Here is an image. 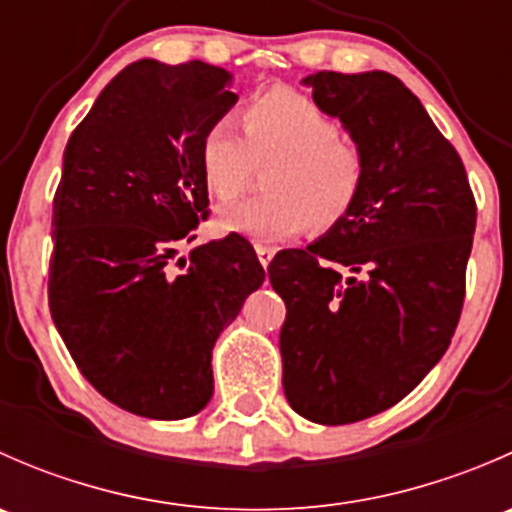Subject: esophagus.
<instances>
[{
  "mask_svg": "<svg viewBox=\"0 0 512 512\" xmlns=\"http://www.w3.org/2000/svg\"><path fill=\"white\" fill-rule=\"evenodd\" d=\"M257 260H260L262 267H267L272 262V257H275V247H267V245H257Z\"/></svg>",
  "mask_w": 512,
  "mask_h": 512,
  "instance_id": "34e87169",
  "label": "esophagus"
}]
</instances>
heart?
<instances>
[{"label": "heart", "mask_w": 512, "mask_h": 512, "mask_svg": "<svg viewBox=\"0 0 512 512\" xmlns=\"http://www.w3.org/2000/svg\"><path fill=\"white\" fill-rule=\"evenodd\" d=\"M245 136L230 116H220L200 138V173L218 203L245 193L255 163H275L265 175V198L218 215L223 232L280 245L314 220L342 223L364 188V158L342 138L339 123L312 98L289 89L257 96L242 113Z\"/></svg>", "instance_id": "b5f03b06"}]
</instances>
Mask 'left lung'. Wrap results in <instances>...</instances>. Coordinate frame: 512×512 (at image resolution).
Here are the masks:
<instances>
[{
    "instance_id": "8db88e82",
    "label": "left lung",
    "mask_w": 512,
    "mask_h": 512,
    "mask_svg": "<svg viewBox=\"0 0 512 512\" xmlns=\"http://www.w3.org/2000/svg\"><path fill=\"white\" fill-rule=\"evenodd\" d=\"M304 84L364 158L352 213L270 265L285 299L282 386L299 416L342 426L399 404L451 344L466 297L476 200L456 148L386 71Z\"/></svg>"
}]
</instances>
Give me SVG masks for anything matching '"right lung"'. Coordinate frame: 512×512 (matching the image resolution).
Listing matches in <instances>:
<instances>
[{"label":"right lung","instance_id":"obj_1","mask_svg":"<svg viewBox=\"0 0 512 512\" xmlns=\"http://www.w3.org/2000/svg\"><path fill=\"white\" fill-rule=\"evenodd\" d=\"M230 81L203 61L141 59L66 143L51 319L86 381L136 416L178 421L208 406L215 342L265 282L235 232L175 260L208 218L200 138L235 106Z\"/></svg>","mask_w":512,"mask_h":512}]
</instances>
